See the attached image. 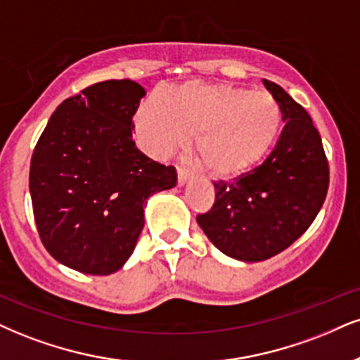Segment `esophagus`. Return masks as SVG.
I'll return each mask as SVG.
<instances>
[{
    "label": "esophagus",
    "instance_id": "34e87169",
    "mask_svg": "<svg viewBox=\"0 0 360 360\" xmlns=\"http://www.w3.org/2000/svg\"><path fill=\"white\" fill-rule=\"evenodd\" d=\"M176 173H179V184L180 185L187 184V181L190 180V176H192V172H190L188 168L184 167V165L176 167Z\"/></svg>",
    "mask_w": 360,
    "mask_h": 360
}]
</instances>
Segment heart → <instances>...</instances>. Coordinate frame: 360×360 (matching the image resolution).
Masks as SVG:
<instances>
[{
	"mask_svg": "<svg viewBox=\"0 0 360 360\" xmlns=\"http://www.w3.org/2000/svg\"><path fill=\"white\" fill-rule=\"evenodd\" d=\"M281 122V108L267 91L193 82L145 101L135 115V133L153 157H165L195 135L203 167L232 179L267 157Z\"/></svg>",
	"mask_w": 360,
	"mask_h": 360,
	"instance_id": "b5f03b06",
	"label": "heart"
}]
</instances>
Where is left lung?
Here are the masks:
<instances>
[{
  "label": "left lung",
  "instance_id": "8db88e82",
  "mask_svg": "<svg viewBox=\"0 0 360 360\" xmlns=\"http://www.w3.org/2000/svg\"><path fill=\"white\" fill-rule=\"evenodd\" d=\"M282 113L281 136L264 163L232 181H214L215 202L197 221L237 260L281 254L310 227L329 190V162L312 118L277 83L264 79Z\"/></svg>",
  "mask_w": 360,
  "mask_h": 360
}]
</instances>
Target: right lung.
Returning a JSON list of instances; mask_svg holds the SVG:
<instances>
[{"mask_svg":"<svg viewBox=\"0 0 360 360\" xmlns=\"http://www.w3.org/2000/svg\"><path fill=\"white\" fill-rule=\"evenodd\" d=\"M146 95L131 79H106L66 98L34 146L30 193L44 248L66 267L117 272L143 229L155 192L175 187L173 165L136 148L131 118Z\"/></svg>","mask_w":360,"mask_h":360,"instance_id":"1","label":"right lung"}]
</instances>
